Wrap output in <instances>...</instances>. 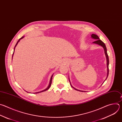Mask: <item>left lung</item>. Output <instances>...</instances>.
I'll list each match as a JSON object with an SVG mask.
<instances>
[{
	"label": "left lung",
	"mask_w": 122,
	"mask_h": 122,
	"mask_svg": "<svg viewBox=\"0 0 122 122\" xmlns=\"http://www.w3.org/2000/svg\"><path fill=\"white\" fill-rule=\"evenodd\" d=\"M91 37L95 39H96V40L94 42H93V43H95V44H98L101 46H102L104 50V51H105V55H106V58H107V70H108V74H107V78L108 77V75H109V57H108V54H107V48H106V46L105 45V44L100 39V38L99 37V36L95 35V34H92L91 35ZM74 88V87H73ZM76 90H78V91H80V90H77L76 88H75ZM82 91L83 92V91Z\"/></svg>",
	"instance_id": "1"
}]
</instances>
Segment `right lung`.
Wrapping results in <instances>:
<instances>
[{"mask_svg":"<svg viewBox=\"0 0 122 122\" xmlns=\"http://www.w3.org/2000/svg\"><path fill=\"white\" fill-rule=\"evenodd\" d=\"M23 38V36H22V37H21L18 41V42H17V43H16V45H15V47H14V52H13V55H12V57H13V54H14V50H15V47H16V46H17V45L18 44V42L20 41V40L21 39H22V38ZM53 76V75H52V76H51V81H50V85H49V86H48V87L46 88V89H44V90H42V91H40V92H36V93H40V92H44V91H46V90H47L48 89H49L50 88V87H51V83H52V76Z\"/></svg>","mask_w":122,"mask_h":122,"instance_id":"right-lung-1","label":"right lung"}]
</instances>
